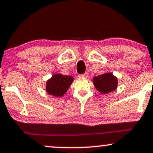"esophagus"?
I'll use <instances>...</instances> for the list:
<instances>
[{"mask_svg":"<svg viewBox=\"0 0 153 153\" xmlns=\"http://www.w3.org/2000/svg\"><path fill=\"white\" fill-rule=\"evenodd\" d=\"M79 78H88V73H85L84 74H81L78 75Z\"/></svg>","mask_w":153,"mask_h":153,"instance_id":"esophagus-1","label":"esophagus"}]
</instances>
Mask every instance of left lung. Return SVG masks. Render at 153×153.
Here are the masks:
<instances>
[{"label": "left lung", "instance_id": "obj_1", "mask_svg": "<svg viewBox=\"0 0 153 153\" xmlns=\"http://www.w3.org/2000/svg\"><path fill=\"white\" fill-rule=\"evenodd\" d=\"M93 84L99 92L107 94L116 89L117 79L112 73H107L93 78Z\"/></svg>", "mask_w": 153, "mask_h": 153}]
</instances>
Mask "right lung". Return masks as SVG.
Here are the masks:
<instances>
[{
  "mask_svg": "<svg viewBox=\"0 0 153 153\" xmlns=\"http://www.w3.org/2000/svg\"><path fill=\"white\" fill-rule=\"evenodd\" d=\"M73 80L69 75H54L46 82L47 93L55 97H61L67 92Z\"/></svg>",
  "mask_w": 153,
  "mask_h": 153,
  "instance_id": "right-lung-1",
  "label": "right lung"
}]
</instances>
